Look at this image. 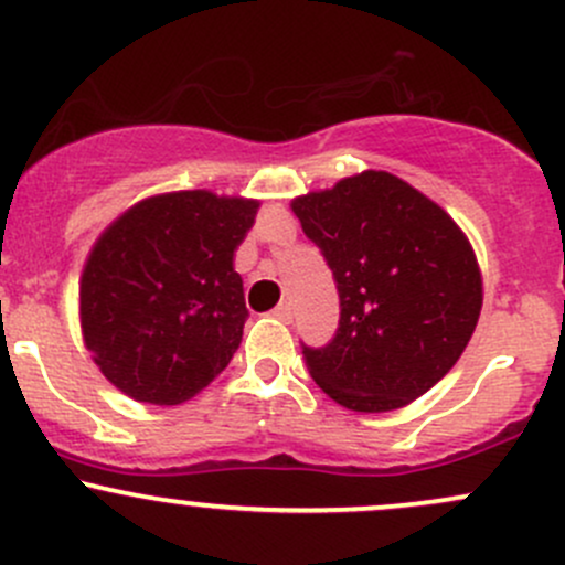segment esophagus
Wrapping results in <instances>:
<instances>
[{"label":"esophagus","mask_w":565,"mask_h":565,"mask_svg":"<svg viewBox=\"0 0 565 565\" xmlns=\"http://www.w3.org/2000/svg\"><path fill=\"white\" fill-rule=\"evenodd\" d=\"M275 318L282 320V323H290V320H294V307H290V301H282V305L275 307Z\"/></svg>","instance_id":"1"}]
</instances>
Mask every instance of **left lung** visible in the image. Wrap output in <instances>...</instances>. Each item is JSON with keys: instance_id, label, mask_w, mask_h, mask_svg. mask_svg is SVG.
<instances>
[{"instance_id": "left-lung-1", "label": "left lung", "mask_w": 565, "mask_h": 565, "mask_svg": "<svg viewBox=\"0 0 565 565\" xmlns=\"http://www.w3.org/2000/svg\"><path fill=\"white\" fill-rule=\"evenodd\" d=\"M339 290V329L301 348L312 380L353 412L415 402L477 329L482 275L466 234L396 174L339 180L290 204Z\"/></svg>"}]
</instances>
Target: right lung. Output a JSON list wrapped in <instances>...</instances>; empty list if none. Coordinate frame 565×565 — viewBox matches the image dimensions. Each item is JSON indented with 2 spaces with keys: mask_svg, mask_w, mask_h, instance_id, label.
<instances>
[{
  "mask_svg": "<svg viewBox=\"0 0 565 565\" xmlns=\"http://www.w3.org/2000/svg\"><path fill=\"white\" fill-rule=\"evenodd\" d=\"M256 212L253 199L161 193L96 239L81 277V326L118 391L180 404L228 366L247 320L234 250Z\"/></svg>",
  "mask_w": 565,
  "mask_h": 565,
  "instance_id": "1",
  "label": "right lung"
}]
</instances>
